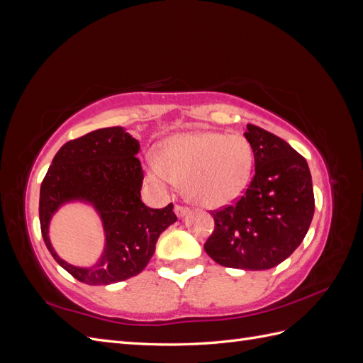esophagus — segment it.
I'll use <instances>...</instances> for the list:
<instances>
[{
    "label": "esophagus",
    "instance_id": "esophagus-1",
    "mask_svg": "<svg viewBox=\"0 0 363 363\" xmlns=\"http://www.w3.org/2000/svg\"><path fill=\"white\" fill-rule=\"evenodd\" d=\"M174 212H175V215H177L179 218H183L186 213H188L189 212V208L188 207H183V206H175L174 207Z\"/></svg>",
    "mask_w": 363,
    "mask_h": 363
}]
</instances>
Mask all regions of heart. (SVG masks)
<instances>
[{"instance_id": "1", "label": "heart", "mask_w": 363, "mask_h": 363, "mask_svg": "<svg viewBox=\"0 0 363 363\" xmlns=\"http://www.w3.org/2000/svg\"><path fill=\"white\" fill-rule=\"evenodd\" d=\"M251 144L240 135L223 131H189L162 144L159 157L148 160V179L160 191L183 183L194 204L216 208L235 203L251 180Z\"/></svg>"}]
</instances>
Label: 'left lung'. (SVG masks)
Listing matches in <instances>:
<instances>
[{"label":"left lung","mask_w":363,"mask_h":363,"mask_svg":"<svg viewBox=\"0 0 363 363\" xmlns=\"http://www.w3.org/2000/svg\"><path fill=\"white\" fill-rule=\"evenodd\" d=\"M244 136L255 155V177L233 206L212 212L215 230L204 250L223 267L262 271L288 259L309 230L312 175L286 140L251 124Z\"/></svg>","instance_id":"1"}]
</instances>
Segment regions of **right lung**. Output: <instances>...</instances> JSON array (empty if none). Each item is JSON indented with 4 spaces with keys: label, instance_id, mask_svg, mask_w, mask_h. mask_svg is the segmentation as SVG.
<instances>
[{
    "label": "right lung",
    "instance_id": "right-lung-1",
    "mask_svg": "<svg viewBox=\"0 0 363 363\" xmlns=\"http://www.w3.org/2000/svg\"><path fill=\"white\" fill-rule=\"evenodd\" d=\"M139 150V142L123 127L91 131L57 151L40 184L42 238L51 256L79 281L96 286L138 276L155 255L160 233L177 221L172 204L150 208L142 203ZM74 201L91 203L105 228L104 255L87 269L60 259L48 236L52 215Z\"/></svg>",
    "mask_w": 363,
    "mask_h": 363
}]
</instances>
